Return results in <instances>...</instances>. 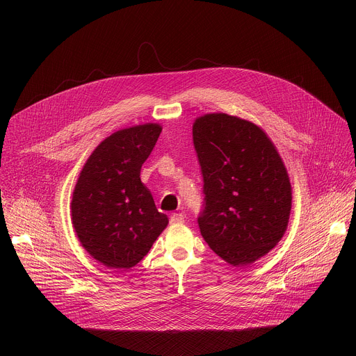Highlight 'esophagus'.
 <instances>
[{
	"label": "esophagus",
	"instance_id": "34e87169",
	"mask_svg": "<svg viewBox=\"0 0 356 356\" xmlns=\"http://www.w3.org/2000/svg\"><path fill=\"white\" fill-rule=\"evenodd\" d=\"M170 222L172 224H181V222H184L183 214H172L170 216Z\"/></svg>",
	"mask_w": 356,
	"mask_h": 356
}]
</instances>
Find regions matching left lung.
I'll return each instance as SVG.
<instances>
[{
	"label": "left lung",
	"mask_w": 356,
	"mask_h": 356,
	"mask_svg": "<svg viewBox=\"0 0 356 356\" xmlns=\"http://www.w3.org/2000/svg\"><path fill=\"white\" fill-rule=\"evenodd\" d=\"M193 140L204 179L202 238L232 266L257 262L283 238L291 184L266 132L224 113L195 118Z\"/></svg>",
	"instance_id": "obj_1"
}]
</instances>
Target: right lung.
Returning a JSON list of instances; mask_svg holds the SVG:
<instances>
[{"instance_id": "1", "label": "right lung", "mask_w": 356, "mask_h": 356, "mask_svg": "<svg viewBox=\"0 0 356 356\" xmlns=\"http://www.w3.org/2000/svg\"><path fill=\"white\" fill-rule=\"evenodd\" d=\"M161 132L159 124L147 122L111 134L79 175L72 224L81 246L108 269L134 268L169 224L140 181V168Z\"/></svg>"}]
</instances>
